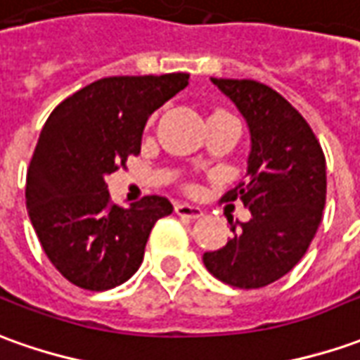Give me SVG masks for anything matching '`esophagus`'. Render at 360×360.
<instances>
[{"label": "esophagus", "instance_id": "34e87169", "mask_svg": "<svg viewBox=\"0 0 360 360\" xmlns=\"http://www.w3.org/2000/svg\"><path fill=\"white\" fill-rule=\"evenodd\" d=\"M175 212L179 217H185V219H200L202 217V211L199 207H193V205H187V202H175Z\"/></svg>", "mask_w": 360, "mask_h": 360}]
</instances>
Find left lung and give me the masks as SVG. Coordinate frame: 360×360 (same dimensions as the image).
Masks as SVG:
<instances>
[{"instance_id":"obj_1","label":"left lung","mask_w":360,"mask_h":360,"mask_svg":"<svg viewBox=\"0 0 360 360\" xmlns=\"http://www.w3.org/2000/svg\"><path fill=\"white\" fill-rule=\"evenodd\" d=\"M250 128L248 177L224 193L240 199L248 222H231L226 246L202 262L221 282L254 290L280 280L303 258L323 219L325 155L314 129L274 88L256 80L211 78Z\"/></svg>"}]
</instances>
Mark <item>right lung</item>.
Returning a JSON list of instances; mask_svg holds the SVG:
<instances>
[{
	"label": "right lung",
	"mask_w": 360,
	"mask_h": 360,
	"mask_svg": "<svg viewBox=\"0 0 360 360\" xmlns=\"http://www.w3.org/2000/svg\"><path fill=\"white\" fill-rule=\"evenodd\" d=\"M187 84V72L100 78L51 112L27 169L25 200L46 258L70 283L104 292L138 272L149 232L173 205L149 195L122 209L104 177L126 169L149 116Z\"/></svg>",
	"instance_id": "1"
}]
</instances>
